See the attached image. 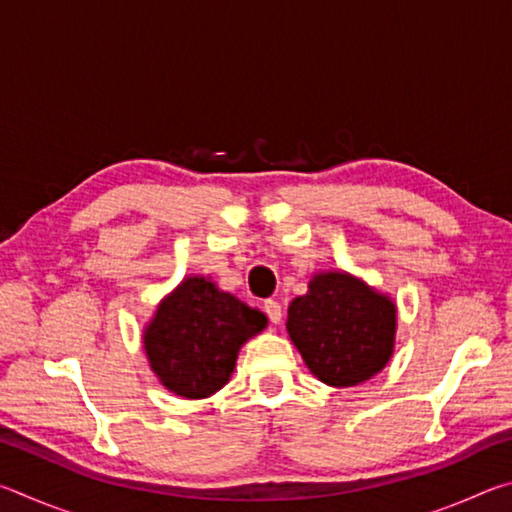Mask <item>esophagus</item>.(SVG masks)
I'll return each mask as SVG.
<instances>
[{
	"label": "esophagus",
	"mask_w": 512,
	"mask_h": 512,
	"mask_svg": "<svg viewBox=\"0 0 512 512\" xmlns=\"http://www.w3.org/2000/svg\"><path fill=\"white\" fill-rule=\"evenodd\" d=\"M264 311H266V316L271 318V323H280L282 320V305L277 300H266Z\"/></svg>",
	"instance_id": "34e87169"
}]
</instances>
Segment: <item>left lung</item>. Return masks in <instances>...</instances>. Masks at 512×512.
I'll use <instances>...</instances> for the list:
<instances>
[{
    "label": "left lung",
    "instance_id": "obj_1",
    "mask_svg": "<svg viewBox=\"0 0 512 512\" xmlns=\"http://www.w3.org/2000/svg\"><path fill=\"white\" fill-rule=\"evenodd\" d=\"M395 329V302L343 271L314 275L287 316V332L311 375L336 388L377 375L393 357Z\"/></svg>",
    "mask_w": 512,
    "mask_h": 512
}]
</instances>
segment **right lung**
Masks as SVG:
<instances>
[{"instance_id":"1","label":"right lung","mask_w":512,"mask_h":512,"mask_svg":"<svg viewBox=\"0 0 512 512\" xmlns=\"http://www.w3.org/2000/svg\"><path fill=\"white\" fill-rule=\"evenodd\" d=\"M264 327L262 311L194 275L155 309L144 329V350L164 388L187 400H203L228 384L239 348Z\"/></svg>"}]
</instances>
